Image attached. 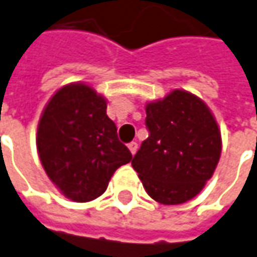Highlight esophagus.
<instances>
[{
    "label": "esophagus",
    "mask_w": 257,
    "mask_h": 257,
    "mask_svg": "<svg viewBox=\"0 0 257 257\" xmlns=\"http://www.w3.org/2000/svg\"><path fill=\"white\" fill-rule=\"evenodd\" d=\"M128 148H129V151H131V153H132V155H135L136 152H138V143L131 142L128 145Z\"/></svg>",
    "instance_id": "esophagus-1"
}]
</instances>
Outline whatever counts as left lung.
<instances>
[{"label": "left lung", "mask_w": 257, "mask_h": 257, "mask_svg": "<svg viewBox=\"0 0 257 257\" xmlns=\"http://www.w3.org/2000/svg\"><path fill=\"white\" fill-rule=\"evenodd\" d=\"M149 136L132 159L146 193L177 205L194 198L221 156V132L205 102L184 90L146 104Z\"/></svg>", "instance_id": "left-lung-1"}]
</instances>
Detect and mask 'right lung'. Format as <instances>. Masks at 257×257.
I'll return each mask as SVG.
<instances>
[{
  "label": "right lung",
  "mask_w": 257,
  "mask_h": 257,
  "mask_svg": "<svg viewBox=\"0 0 257 257\" xmlns=\"http://www.w3.org/2000/svg\"><path fill=\"white\" fill-rule=\"evenodd\" d=\"M36 146L64 197L87 202L104 194L114 172L132 160L106 115V101L83 83L64 85L42 112Z\"/></svg>",
  "instance_id": "add662e5"
}]
</instances>
